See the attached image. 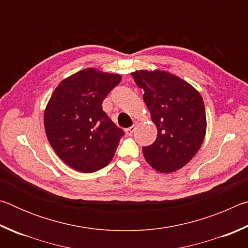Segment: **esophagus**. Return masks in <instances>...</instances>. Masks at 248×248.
Wrapping results in <instances>:
<instances>
[{"instance_id":"34e87169","label":"esophagus","mask_w":248,"mask_h":248,"mask_svg":"<svg viewBox=\"0 0 248 248\" xmlns=\"http://www.w3.org/2000/svg\"><path fill=\"white\" fill-rule=\"evenodd\" d=\"M136 129H137V127L136 125H131V127H129V128H127L124 130V132H125V134H127V136H131V134L136 131Z\"/></svg>"}]
</instances>
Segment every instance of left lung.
I'll use <instances>...</instances> for the list:
<instances>
[{"mask_svg": "<svg viewBox=\"0 0 248 248\" xmlns=\"http://www.w3.org/2000/svg\"><path fill=\"white\" fill-rule=\"evenodd\" d=\"M157 127V137L143 146L146 162L161 173L182 169L202 144L207 120L202 97L184 79L164 71L131 73Z\"/></svg>", "mask_w": 248, "mask_h": 248, "instance_id": "obj_1", "label": "left lung"}]
</instances>
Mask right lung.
<instances>
[{"mask_svg":"<svg viewBox=\"0 0 248 248\" xmlns=\"http://www.w3.org/2000/svg\"><path fill=\"white\" fill-rule=\"evenodd\" d=\"M121 77L94 69L71 75L54 90L45 111L46 134L70 167L93 173L108 165L124 132L103 110Z\"/></svg>","mask_w":248,"mask_h":248,"instance_id":"obj_1","label":"right lung"}]
</instances>
